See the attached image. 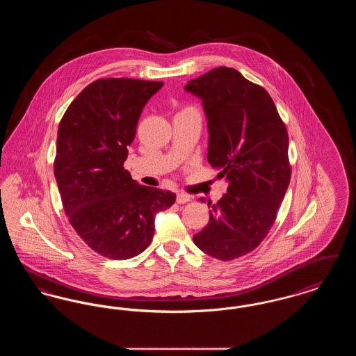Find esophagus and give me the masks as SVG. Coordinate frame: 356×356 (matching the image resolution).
<instances>
[{"mask_svg": "<svg viewBox=\"0 0 356 356\" xmlns=\"http://www.w3.org/2000/svg\"><path fill=\"white\" fill-rule=\"evenodd\" d=\"M176 202L179 204H186L188 202H191V197L186 195V193H183V192H179L177 196H176Z\"/></svg>", "mask_w": 356, "mask_h": 356, "instance_id": "34e87169", "label": "esophagus"}]
</instances>
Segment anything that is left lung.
<instances>
[{
    "instance_id": "8db88e82",
    "label": "left lung",
    "mask_w": 356,
    "mask_h": 356,
    "mask_svg": "<svg viewBox=\"0 0 356 356\" xmlns=\"http://www.w3.org/2000/svg\"><path fill=\"white\" fill-rule=\"evenodd\" d=\"M184 89L203 100L207 159L228 181L218 203L208 200L209 221L193 243L215 259L234 260L254 251L276 220L291 179L287 128L268 92L236 69H212Z\"/></svg>"
}]
</instances>
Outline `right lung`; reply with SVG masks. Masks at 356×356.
Listing matches in <instances>:
<instances>
[{
    "label": "right lung",
    "mask_w": 356,
    "mask_h": 356,
    "mask_svg": "<svg viewBox=\"0 0 356 356\" xmlns=\"http://www.w3.org/2000/svg\"><path fill=\"white\" fill-rule=\"evenodd\" d=\"M161 81L100 79L70 102L58 125L54 176L69 222L95 252L125 260L152 241L156 213L176 195L140 186L124 170L145 104Z\"/></svg>",
    "instance_id": "obj_1"
}]
</instances>
